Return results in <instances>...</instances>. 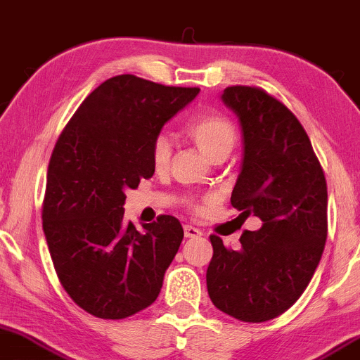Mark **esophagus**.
I'll return each mask as SVG.
<instances>
[{
	"label": "esophagus",
	"instance_id": "esophagus-1",
	"mask_svg": "<svg viewBox=\"0 0 360 360\" xmlns=\"http://www.w3.org/2000/svg\"><path fill=\"white\" fill-rule=\"evenodd\" d=\"M184 233H185V237H187V238H194V237H200V235H202V231H200L199 228H195L192 225H185L184 226Z\"/></svg>",
	"mask_w": 360,
	"mask_h": 360
}]
</instances>
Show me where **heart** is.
<instances>
[{"mask_svg":"<svg viewBox=\"0 0 360 360\" xmlns=\"http://www.w3.org/2000/svg\"><path fill=\"white\" fill-rule=\"evenodd\" d=\"M187 134L212 161L228 156L237 142V129L226 117L219 113H200L187 123ZM172 141L165 134L158 135L150 148V160L156 169H163L172 160Z\"/></svg>","mask_w":360,"mask_h":360,"instance_id":"1","label":"heart"}]
</instances>
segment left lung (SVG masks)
<instances>
[{
    "label": "left lung",
    "mask_w": 360,
    "mask_h": 360,
    "mask_svg": "<svg viewBox=\"0 0 360 360\" xmlns=\"http://www.w3.org/2000/svg\"><path fill=\"white\" fill-rule=\"evenodd\" d=\"M242 127L243 160L231 192L237 219L262 221L226 249L211 235L206 283L212 304L245 323L283 314L307 288L328 235V188L311 141L295 115L259 87L221 94Z\"/></svg>",
    "instance_id": "8db88e82"
}]
</instances>
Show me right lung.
<instances>
[{"mask_svg": "<svg viewBox=\"0 0 360 360\" xmlns=\"http://www.w3.org/2000/svg\"><path fill=\"white\" fill-rule=\"evenodd\" d=\"M197 94L117 75L84 99L58 137L42 230L63 288L96 318H129L160 295L184 228L161 214L139 231L123 219L125 191L154 175L153 141Z\"/></svg>", "mask_w": 360, "mask_h": 360, "instance_id": "add662e5", "label": "right lung"}]
</instances>
